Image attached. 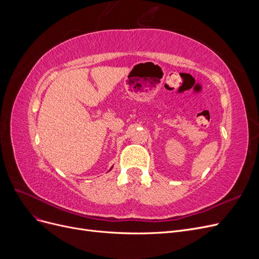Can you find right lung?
<instances>
[{
    "instance_id": "obj_1",
    "label": "right lung",
    "mask_w": 259,
    "mask_h": 259,
    "mask_svg": "<svg viewBox=\"0 0 259 259\" xmlns=\"http://www.w3.org/2000/svg\"><path fill=\"white\" fill-rule=\"evenodd\" d=\"M111 168H112V167H111Z\"/></svg>"
}]
</instances>
